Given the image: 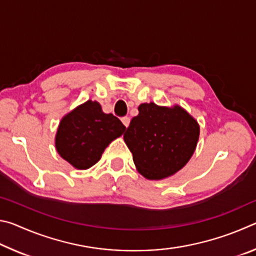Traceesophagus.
Segmentation results:
<instances>
[{
	"mask_svg": "<svg viewBox=\"0 0 256 256\" xmlns=\"http://www.w3.org/2000/svg\"><path fill=\"white\" fill-rule=\"evenodd\" d=\"M122 122H123L125 126L128 128V124H130V118H128V116H124V118H122Z\"/></svg>",
	"mask_w": 256,
	"mask_h": 256,
	"instance_id": "obj_1",
	"label": "esophagus"
}]
</instances>
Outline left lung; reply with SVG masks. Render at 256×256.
<instances>
[{"mask_svg": "<svg viewBox=\"0 0 256 256\" xmlns=\"http://www.w3.org/2000/svg\"><path fill=\"white\" fill-rule=\"evenodd\" d=\"M198 122L180 106L141 104L124 141L138 172L148 180H162L183 168L196 150Z\"/></svg>", "mask_w": 256, "mask_h": 256, "instance_id": "left-lung-1", "label": "left lung"}]
</instances>
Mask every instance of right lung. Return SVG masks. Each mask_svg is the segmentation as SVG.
Instances as JSON below:
<instances>
[{
    "label": "right lung",
    "mask_w": 256,
    "mask_h": 256,
    "mask_svg": "<svg viewBox=\"0 0 256 256\" xmlns=\"http://www.w3.org/2000/svg\"><path fill=\"white\" fill-rule=\"evenodd\" d=\"M124 131L125 126L116 116L105 114L99 102L88 100L60 120L55 138L56 150L73 167L88 170Z\"/></svg>",
    "instance_id": "add662e5"
}]
</instances>
